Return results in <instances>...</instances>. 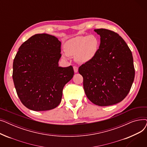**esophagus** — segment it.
I'll return each mask as SVG.
<instances>
[{
  "label": "esophagus",
  "instance_id": "esophagus-1",
  "mask_svg": "<svg viewBox=\"0 0 147 147\" xmlns=\"http://www.w3.org/2000/svg\"><path fill=\"white\" fill-rule=\"evenodd\" d=\"M73 68H74V73H78V67H77V66H73Z\"/></svg>",
  "mask_w": 147,
  "mask_h": 147
}]
</instances>
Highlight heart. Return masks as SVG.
I'll return each instance as SVG.
<instances>
[{"instance_id":"b5f03b06","label":"heart","mask_w":147,"mask_h":147,"mask_svg":"<svg viewBox=\"0 0 147 147\" xmlns=\"http://www.w3.org/2000/svg\"><path fill=\"white\" fill-rule=\"evenodd\" d=\"M99 45V38L95 35L80 36L68 40L64 45V51L69 56L75 55L79 63H85L95 57Z\"/></svg>"}]
</instances>
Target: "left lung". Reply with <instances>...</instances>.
I'll list each match as a JSON object with an SVG mask.
<instances>
[{"instance_id": "left-lung-1", "label": "left lung", "mask_w": 147, "mask_h": 147, "mask_svg": "<svg viewBox=\"0 0 147 147\" xmlns=\"http://www.w3.org/2000/svg\"><path fill=\"white\" fill-rule=\"evenodd\" d=\"M101 43L95 57L79 68L83 88L90 101L99 106L117 104L129 94L135 78L132 53L113 31L94 30Z\"/></svg>"}]
</instances>
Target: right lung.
Masks as SVG:
<instances>
[{
  "label": "right lung",
  "instance_id": "right-lung-1",
  "mask_svg": "<svg viewBox=\"0 0 147 147\" xmlns=\"http://www.w3.org/2000/svg\"><path fill=\"white\" fill-rule=\"evenodd\" d=\"M61 43L55 36L36 34L23 43L13 59L12 78L22 104L36 111L55 109L65 84L74 76L71 65L58 66Z\"/></svg>",
  "mask_w": 147,
  "mask_h": 147
}]
</instances>
